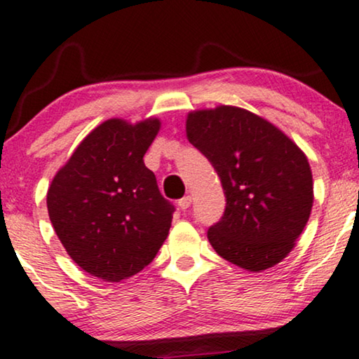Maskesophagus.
Returning a JSON list of instances; mask_svg holds the SVG:
<instances>
[{
    "label": "esophagus",
    "mask_w": 359,
    "mask_h": 359,
    "mask_svg": "<svg viewBox=\"0 0 359 359\" xmlns=\"http://www.w3.org/2000/svg\"><path fill=\"white\" fill-rule=\"evenodd\" d=\"M190 205H192V197H190V195H187V197H184V198L179 200V207L182 208V210H187Z\"/></svg>",
    "instance_id": "obj_1"
}]
</instances>
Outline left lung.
<instances>
[{
	"label": "left lung",
	"mask_w": 359,
	"mask_h": 359,
	"mask_svg": "<svg viewBox=\"0 0 359 359\" xmlns=\"http://www.w3.org/2000/svg\"><path fill=\"white\" fill-rule=\"evenodd\" d=\"M185 131L212 162L226 195L224 215L208 229L210 245L250 272L279 264L312 212L307 156L267 119L231 104L190 111Z\"/></svg>",
	"instance_id": "obj_1"
}]
</instances>
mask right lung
<instances>
[{
	"mask_svg": "<svg viewBox=\"0 0 359 359\" xmlns=\"http://www.w3.org/2000/svg\"><path fill=\"white\" fill-rule=\"evenodd\" d=\"M159 118H111L83 137L47 190L52 226L76 266L121 283L154 259L169 235L174 207L144 165Z\"/></svg>",
	"mask_w": 359,
	"mask_h": 359,
	"instance_id": "obj_1",
	"label": "right lung"
}]
</instances>
